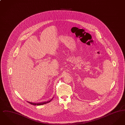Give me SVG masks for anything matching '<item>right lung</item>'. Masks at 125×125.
Listing matches in <instances>:
<instances>
[{
    "mask_svg": "<svg viewBox=\"0 0 125 125\" xmlns=\"http://www.w3.org/2000/svg\"><path fill=\"white\" fill-rule=\"evenodd\" d=\"M51 100H50V101H47V102H42V103H32V102H28L29 103H30V104H32V105H42V104H47L48 103H49V102H51Z\"/></svg>",
    "mask_w": 125,
    "mask_h": 125,
    "instance_id": "right-lung-1",
    "label": "right lung"
}]
</instances>
